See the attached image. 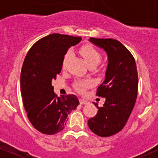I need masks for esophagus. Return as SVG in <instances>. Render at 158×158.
I'll list each match as a JSON object with an SVG mask.
<instances>
[{
	"mask_svg": "<svg viewBox=\"0 0 158 158\" xmlns=\"http://www.w3.org/2000/svg\"><path fill=\"white\" fill-rule=\"evenodd\" d=\"M79 103H80L81 105H85L88 103V101H86L85 99H83V98H80V99H79Z\"/></svg>",
	"mask_w": 158,
	"mask_h": 158,
	"instance_id": "esophagus-1",
	"label": "esophagus"
}]
</instances>
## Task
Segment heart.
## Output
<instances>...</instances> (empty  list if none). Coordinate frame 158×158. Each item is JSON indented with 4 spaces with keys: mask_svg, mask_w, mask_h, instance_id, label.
I'll return each instance as SVG.
<instances>
[{
    "mask_svg": "<svg viewBox=\"0 0 158 158\" xmlns=\"http://www.w3.org/2000/svg\"><path fill=\"white\" fill-rule=\"evenodd\" d=\"M79 52H80L81 55L83 56L84 60L86 62L87 65L89 66H95L100 63L102 59V55L98 51V49H96L95 47H93L91 45H85L83 47H81V49H79ZM71 55V52H67L66 53V55L64 56L63 60V63H62V66L63 68H65L66 66V64L68 63V60ZM92 82L90 80L88 81H79V82H76V88L79 91H82L85 87H89L90 85H92Z\"/></svg>",
    "mask_w": 158,
    "mask_h": 158,
    "instance_id": "1",
    "label": "heart"
}]
</instances>
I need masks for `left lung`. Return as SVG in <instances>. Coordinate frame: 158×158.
Wrapping results in <instances>:
<instances>
[{
  "instance_id": "1",
  "label": "left lung",
  "mask_w": 158,
  "mask_h": 158,
  "mask_svg": "<svg viewBox=\"0 0 158 158\" xmlns=\"http://www.w3.org/2000/svg\"><path fill=\"white\" fill-rule=\"evenodd\" d=\"M89 41L103 49L108 56L105 80L97 89L96 95L106 98L98 113L89 118L90 130L100 137H109L125 127L133 110L138 95V77L136 63L129 50L113 39H96Z\"/></svg>"
}]
</instances>
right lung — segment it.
<instances>
[{
    "label": "right lung",
    "mask_w": 158,
    "mask_h": 158,
    "mask_svg": "<svg viewBox=\"0 0 158 158\" xmlns=\"http://www.w3.org/2000/svg\"><path fill=\"white\" fill-rule=\"evenodd\" d=\"M81 40L52 33L33 44L25 57L20 73L22 98L30 123L41 133L54 135L61 131L68 114L79 106L75 95L57 97L52 80L61 72L68 49Z\"/></svg>",
    "instance_id": "add662e5"
}]
</instances>
